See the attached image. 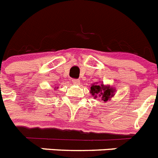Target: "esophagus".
Instances as JSON below:
<instances>
[{"mask_svg": "<svg viewBox=\"0 0 158 158\" xmlns=\"http://www.w3.org/2000/svg\"><path fill=\"white\" fill-rule=\"evenodd\" d=\"M72 81H73V84L76 85H77L80 84V81L77 80V79H73Z\"/></svg>", "mask_w": 158, "mask_h": 158, "instance_id": "obj_1", "label": "esophagus"}]
</instances>
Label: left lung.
<instances>
[{
  "instance_id": "1",
  "label": "left lung",
  "mask_w": 158,
  "mask_h": 158,
  "mask_svg": "<svg viewBox=\"0 0 158 158\" xmlns=\"http://www.w3.org/2000/svg\"><path fill=\"white\" fill-rule=\"evenodd\" d=\"M114 92H115V90L114 89L110 88V86L104 85L103 84H93L90 88V94L94 96L95 99L99 96V97H102V100L105 102H108L112 97H114Z\"/></svg>"
}]
</instances>
